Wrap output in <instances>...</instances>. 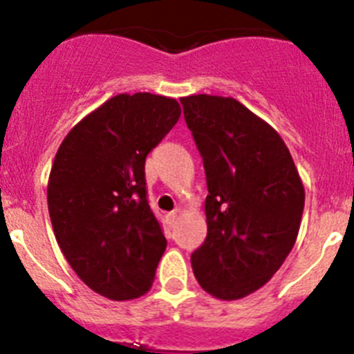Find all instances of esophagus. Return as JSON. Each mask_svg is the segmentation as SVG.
<instances>
[{"label": "esophagus", "instance_id": "esophagus-1", "mask_svg": "<svg viewBox=\"0 0 354 354\" xmlns=\"http://www.w3.org/2000/svg\"><path fill=\"white\" fill-rule=\"evenodd\" d=\"M177 218H179V212H177V211L168 212V214H167L168 227H175V223H177Z\"/></svg>", "mask_w": 354, "mask_h": 354}]
</instances>
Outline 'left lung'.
Here are the masks:
<instances>
[{"label": "left lung", "mask_w": 354, "mask_h": 354, "mask_svg": "<svg viewBox=\"0 0 354 354\" xmlns=\"http://www.w3.org/2000/svg\"><path fill=\"white\" fill-rule=\"evenodd\" d=\"M204 159L207 237L192 253L202 289L239 299L261 289L298 237L305 189L280 134L232 97L180 99Z\"/></svg>", "instance_id": "obj_1"}]
</instances>
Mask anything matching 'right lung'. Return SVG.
I'll list each match as a JSON object with an SVG mask.
<instances>
[{
	"mask_svg": "<svg viewBox=\"0 0 354 354\" xmlns=\"http://www.w3.org/2000/svg\"><path fill=\"white\" fill-rule=\"evenodd\" d=\"M180 117L175 99L120 93L71 129L56 152L48 207L71 268L97 294L140 298L167 239L147 200L145 159Z\"/></svg>",
	"mask_w": 354,
	"mask_h": 354,
	"instance_id": "1",
	"label": "right lung"
}]
</instances>
